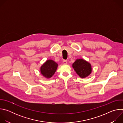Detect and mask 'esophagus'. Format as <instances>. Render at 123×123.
I'll use <instances>...</instances> for the list:
<instances>
[{"instance_id": "1", "label": "esophagus", "mask_w": 123, "mask_h": 123, "mask_svg": "<svg viewBox=\"0 0 123 123\" xmlns=\"http://www.w3.org/2000/svg\"><path fill=\"white\" fill-rule=\"evenodd\" d=\"M63 63H64V64H66L67 63V60H63Z\"/></svg>"}]
</instances>
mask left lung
Segmentation results:
<instances>
[{"mask_svg": "<svg viewBox=\"0 0 123 123\" xmlns=\"http://www.w3.org/2000/svg\"><path fill=\"white\" fill-rule=\"evenodd\" d=\"M76 74L81 78L88 76L92 73V67L89 62L84 59H77L73 64Z\"/></svg>", "mask_w": 123, "mask_h": 123, "instance_id": "1", "label": "left lung"}]
</instances>
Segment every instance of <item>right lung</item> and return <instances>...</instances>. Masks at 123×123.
<instances>
[{
    "label": "right lung",
    "instance_id": "add662e5",
    "mask_svg": "<svg viewBox=\"0 0 123 123\" xmlns=\"http://www.w3.org/2000/svg\"><path fill=\"white\" fill-rule=\"evenodd\" d=\"M57 67L58 64L53 60H47L41 67V73L45 77L50 78L55 74Z\"/></svg>",
    "mask_w": 123,
    "mask_h": 123
}]
</instances>
